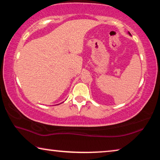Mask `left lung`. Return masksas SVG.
I'll return each mask as SVG.
<instances>
[{"mask_svg": "<svg viewBox=\"0 0 160 160\" xmlns=\"http://www.w3.org/2000/svg\"><path fill=\"white\" fill-rule=\"evenodd\" d=\"M129 34H130V33H129Z\"/></svg>", "mask_w": 160, "mask_h": 160, "instance_id": "1", "label": "left lung"}]
</instances>
